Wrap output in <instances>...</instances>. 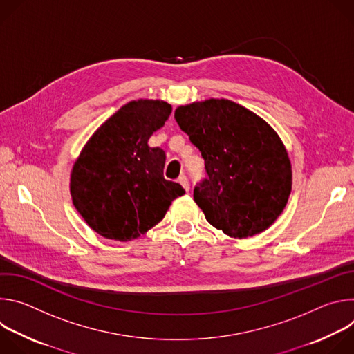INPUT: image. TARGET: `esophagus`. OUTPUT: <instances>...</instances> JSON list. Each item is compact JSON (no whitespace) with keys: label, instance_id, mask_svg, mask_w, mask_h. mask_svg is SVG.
Here are the masks:
<instances>
[{"label":"esophagus","instance_id":"1","mask_svg":"<svg viewBox=\"0 0 354 354\" xmlns=\"http://www.w3.org/2000/svg\"><path fill=\"white\" fill-rule=\"evenodd\" d=\"M178 182L185 187V190H186V192H189L190 185H189V180H187V176H186V175H180V176H179V179H178Z\"/></svg>","mask_w":354,"mask_h":354}]
</instances>
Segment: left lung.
<instances>
[{
    "label": "left lung",
    "mask_w": 354,
    "mask_h": 354,
    "mask_svg": "<svg viewBox=\"0 0 354 354\" xmlns=\"http://www.w3.org/2000/svg\"><path fill=\"white\" fill-rule=\"evenodd\" d=\"M175 119L205 160L193 197L206 220L232 238L269 228L291 192V164L276 131L228 99L179 106Z\"/></svg>",
    "instance_id": "8db88e82"
}]
</instances>
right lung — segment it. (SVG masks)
I'll list each match as a JSON object with an SVG mask.
<instances>
[{"mask_svg": "<svg viewBox=\"0 0 354 354\" xmlns=\"http://www.w3.org/2000/svg\"><path fill=\"white\" fill-rule=\"evenodd\" d=\"M162 100L122 106L89 138L71 172L73 203L86 224L109 239L131 241L157 225L185 189L164 178L165 151L148 140L168 120Z\"/></svg>", "mask_w": 354, "mask_h": 354, "instance_id": "obj_1", "label": "right lung"}]
</instances>
